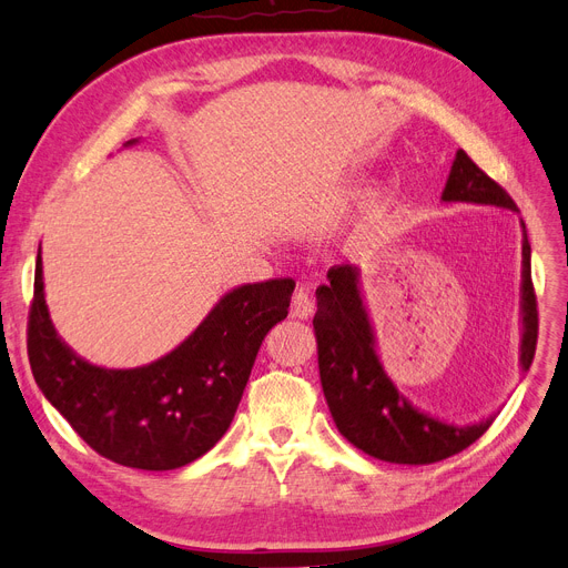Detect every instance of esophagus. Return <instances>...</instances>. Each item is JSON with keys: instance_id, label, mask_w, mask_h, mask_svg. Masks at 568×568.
Returning a JSON list of instances; mask_svg holds the SVG:
<instances>
[{"instance_id": "esophagus-1", "label": "esophagus", "mask_w": 568, "mask_h": 568, "mask_svg": "<svg viewBox=\"0 0 568 568\" xmlns=\"http://www.w3.org/2000/svg\"><path fill=\"white\" fill-rule=\"evenodd\" d=\"M316 312V305H314V297L310 295V288L307 286H300L293 295V305H291V314L295 318H312Z\"/></svg>"}]
</instances>
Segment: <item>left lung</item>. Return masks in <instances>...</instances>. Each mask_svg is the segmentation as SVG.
<instances>
[{
  "mask_svg": "<svg viewBox=\"0 0 568 568\" xmlns=\"http://www.w3.org/2000/svg\"><path fill=\"white\" fill-rule=\"evenodd\" d=\"M447 204H477L518 213L514 199L468 158L456 151L443 190ZM523 226L520 273V369L527 372L537 351V295L531 286V247ZM314 332L318 372L327 408L342 436L387 463L426 465L449 458L479 440L493 415L477 424L456 426L415 408L396 389L376 351V332L364 305L357 265H332L327 284L316 288Z\"/></svg>",
  "mask_w": 568,
  "mask_h": 568,
  "instance_id": "obj_1",
  "label": "left lung"
}]
</instances>
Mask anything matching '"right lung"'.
I'll return each mask as SVG.
<instances>
[{
  "instance_id": "1",
  "label": "right lung",
  "mask_w": 568,
  "mask_h": 568,
  "mask_svg": "<svg viewBox=\"0 0 568 568\" xmlns=\"http://www.w3.org/2000/svg\"><path fill=\"white\" fill-rule=\"evenodd\" d=\"M132 144L138 140L125 146ZM293 288V280L231 288L172 353L135 369H105L57 335L39 247L27 342L31 374L100 456L125 468L176 470L213 449L231 426L265 335L288 316Z\"/></svg>"
}]
</instances>
